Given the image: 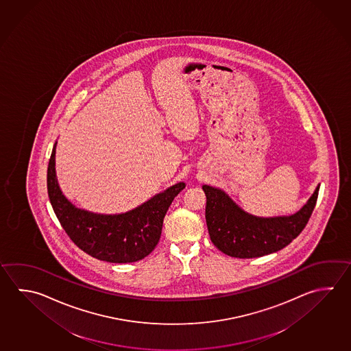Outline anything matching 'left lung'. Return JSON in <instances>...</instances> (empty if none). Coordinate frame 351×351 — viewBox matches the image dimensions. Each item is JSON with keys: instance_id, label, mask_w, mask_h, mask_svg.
<instances>
[{"instance_id": "left-lung-1", "label": "left lung", "mask_w": 351, "mask_h": 351, "mask_svg": "<svg viewBox=\"0 0 351 351\" xmlns=\"http://www.w3.org/2000/svg\"><path fill=\"white\" fill-rule=\"evenodd\" d=\"M319 186L297 214L263 219L241 210L223 191L203 185L211 243L225 255L237 258L261 257L286 247L306 228L317 204Z\"/></svg>"}]
</instances>
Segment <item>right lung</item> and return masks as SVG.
I'll use <instances>...</instances> for the list:
<instances>
[{"instance_id": "obj_1", "label": "right lung", "mask_w": 351, "mask_h": 351, "mask_svg": "<svg viewBox=\"0 0 351 351\" xmlns=\"http://www.w3.org/2000/svg\"><path fill=\"white\" fill-rule=\"evenodd\" d=\"M54 156L56 147L47 172L48 195L71 241L94 258L112 263L140 261L149 255L160 241L167 210L184 189V183L173 185L126 214L99 215L77 209L62 194L56 178Z\"/></svg>"}]
</instances>
